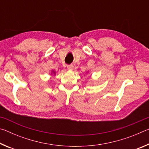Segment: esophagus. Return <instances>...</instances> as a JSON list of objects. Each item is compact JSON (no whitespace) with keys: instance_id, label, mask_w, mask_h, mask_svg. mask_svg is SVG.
Wrapping results in <instances>:
<instances>
[{"instance_id":"34e87169","label":"esophagus","mask_w":149,"mask_h":149,"mask_svg":"<svg viewBox=\"0 0 149 149\" xmlns=\"http://www.w3.org/2000/svg\"><path fill=\"white\" fill-rule=\"evenodd\" d=\"M67 68H68V70H72L74 69V65H73V64L68 65H67Z\"/></svg>"}]
</instances>
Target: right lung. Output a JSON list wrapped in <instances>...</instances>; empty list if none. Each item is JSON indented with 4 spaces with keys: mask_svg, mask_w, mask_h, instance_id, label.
<instances>
[{
    "mask_svg": "<svg viewBox=\"0 0 149 149\" xmlns=\"http://www.w3.org/2000/svg\"><path fill=\"white\" fill-rule=\"evenodd\" d=\"M54 74H55V72H54Z\"/></svg>",
    "mask_w": 149,
    "mask_h": 149,
    "instance_id": "1",
    "label": "right lung"
}]
</instances>
